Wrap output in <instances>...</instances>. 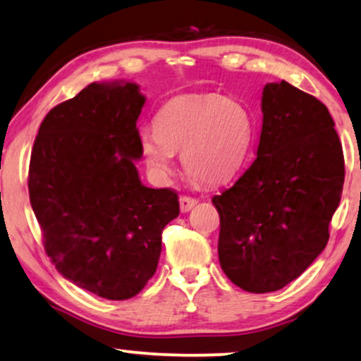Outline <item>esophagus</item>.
I'll return each instance as SVG.
<instances>
[{
    "instance_id": "34e87169",
    "label": "esophagus",
    "mask_w": 361,
    "mask_h": 361,
    "mask_svg": "<svg viewBox=\"0 0 361 361\" xmlns=\"http://www.w3.org/2000/svg\"><path fill=\"white\" fill-rule=\"evenodd\" d=\"M198 203L195 198H191V196H181L180 198V209L181 213H188V211L193 208V206Z\"/></svg>"
}]
</instances>
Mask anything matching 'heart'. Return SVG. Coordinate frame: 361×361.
<instances>
[{
  "mask_svg": "<svg viewBox=\"0 0 361 361\" xmlns=\"http://www.w3.org/2000/svg\"><path fill=\"white\" fill-rule=\"evenodd\" d=\"M155 130L140 135L142 155L158 178L170 175L175 152L188 175L223 183L241 170L251 152L254 118L236 99L221 94L178 95L153 118Z\"/></svg>",
  "mask_w": 361,
  "mask_h": 361,
  "instance_id": "heart-1",
  "label": "heart"
}]
</instances>
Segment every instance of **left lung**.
Wrapping results in <instances>:
<instances>
[{
	"instance_id": "obj_1",
	"label": "left lung",
	"mask_w": 361,
	"mask_h": 361,
	"mask_svg": "<svg viewBox=\"0 0 361 361\" xmlns=\"http://www.w3.org/2000/svg\"><path fill=\"white\" fill-rule=\"evenodd\" d=\"M257 158L213 198L219 264L243 290L286 287L329 243L345 180L342 143L329 109L286 80L262 90Z\"/></svg>"
}]
</instances>
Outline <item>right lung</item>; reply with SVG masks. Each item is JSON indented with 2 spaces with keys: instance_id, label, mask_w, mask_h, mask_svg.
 <instances>
[{
  "instance_id": "obj_1",
  "label": "right lung",
  "mask_w": 361,
  "mask_h": 361,
  "mask_svg": "<svg viewBox=\"0 0 361 361\" xmlns=\"http://www.w3.org/2000/svg\"><path fill=\"white\" fill-rule=\"evenodd\" d=\"M133 82H92L42 120L30 200L46 254L72 284L109 300L137 295L157 271L161 231L180 214L170 188L142 185Z\"/></svg>"
}]
</instances>
